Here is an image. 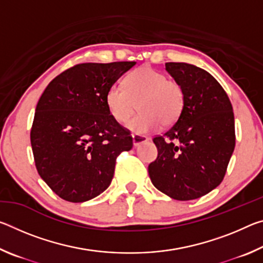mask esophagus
<instances>
[{"label":"esophagus","mask_w":263,"mask_h":263,"mask_svg":"<svg viewBox=\"0 0 263 263\" xmlns=\"http://www.w3.org/2000/svg\"><path fill=\"white\" fill-rule=\"evenodd\" d=\"M132 140H133V145L136 146H139L142 142H146L148 141V138L146 136H140V135H132Z\"/></svg>","instance_id":"esophagus-1"}]
</instances>
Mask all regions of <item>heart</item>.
Returning <instances> with one entry per match:
<instances>
[{
	"instance_id": "b5f03b06",
	"label": "heart",
	"mask_w": 263,
	"mask_h": 263,
	"mask_svg": "<svg viewBox=\"0 0 263 263\" xmlns=\"http://www.w3.org/2000/svg\"><path fill=\"white\" fill-rule=\"evenodd\" d=\"M184 89L176 81L149 66L133 70L124 80V87L115 83L105 95V103L116 122H126L137 109L140 112L127 122L126 127L136 135L155 131L161 124H174L183 111Z\"/></svg>"
}]
</instances>
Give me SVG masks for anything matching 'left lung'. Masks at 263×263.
<instances>
[{
    "instance_id": "8db88e82",
    "label": "left lung",
    "mask_w": 263,
    "mask_h": 263,
    "mask_svg": "<svg viewBox=\"0 0 263 263\" xmlns=\"http://www.w3.org/2000/svg\"><path fill=\"white\" fill-rule=\"evenodd\" d=\"M166 70L184 89L180 118L153 138L158 158L148 166L155 188L177 201L202 197L224 179L235 146L232 104L206 70L167 62Z\"/></svg>"
}]
</instances>
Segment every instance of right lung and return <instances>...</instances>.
<instances>
[{
    "instance_id": "add662e5",
    "label": "right lung",
    "mask_w": 263,
    "mask_h": 263,
    "mask_svg": "<svg viewBox=\"0 0 263 263\" xmlns=\"http://www.w3.org/2000/svg\"><path fill=\"white\" fill-rule=\"evenodd\" d=\"M135 61L79 64L58 75L38 101L31 127L35 168L62 199L81 203L112 181L116 159L133 146L105 103L110 86Z\"/></svg>"
}]
</instances>
